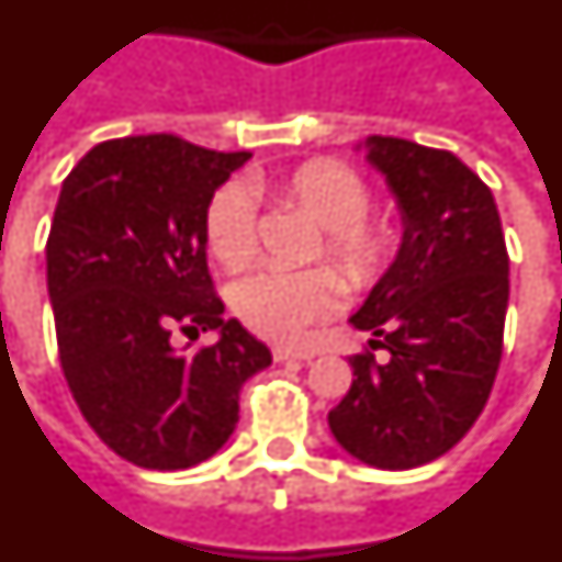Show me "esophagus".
Wrapping results in <instances>:
<instances>
[{
  "label": "esophagus",
  "mask_w": 562,
  "mask_h": 562,
  "mask_svg": "<svg viewBox=\"0 0 562 562\" xmlns=\"http://www.w3.org/2000/svg\"><path fill=\"white\" fill-rule=\"evenodd\" d=\"M273 360H277V362H291V360L308 362V360H314V353H311V351H303V348L277 346V348H273Z\"/></svg>",
  "instance_id": "34e87169"
}]
</instances>
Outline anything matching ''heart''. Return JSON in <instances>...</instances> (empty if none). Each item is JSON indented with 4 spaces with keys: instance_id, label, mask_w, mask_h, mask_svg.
<instances>
[{
    "instance_id": "1",
    "label": "heart",
    "mask_w": 562,
    "mask_h": 562,
    "mask_svg": "<svg viewBox=\"0 0 562 562\" xmlns=\"http://www.w3.org/2000/svg\"><path fill=\"white\" fill-rule=\"evenodd\" d=\"M282 196L328 231V251L353 282H369L383 271L394 251V231L369 223V188L342 165L305 162L282 182ZM209 245L228 271L257 257V200L251 188L231 182L209 209ZM342 282L331 268H259L231 291L237 317L266 339H296L314 319L337 305Z\"/></svg>"
}]
</instances>
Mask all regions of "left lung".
Masks as SVG:
<instances>
[{
    "instance_id": "1",
    "label": "left lung",
    "mask_w": 562,
    "mask_h": 562,
    "mask_svg": "<svg viewBox=\"0 0 562 562\" xmlns=\"http://www.w3.org/2000/svg\"><path fill=\"white\" fill-rule=\"evenodd\" d=\"M357 150L383 173L403 237L348 323L391 357L348 360L351 389L328 428L360 463L405 471L463 440L492 394L508 254L492 191L454 154L397 136H366Z\"/></svg>"
}]
</instances>
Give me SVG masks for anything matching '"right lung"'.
Instances as JSON below:
<instances>
[{
  "mask_svg": "<svg viewBox=\"0 0 562 562\" xmlns=\"http://www.w3.org/2000/svg\"><path fill=\"white\" fill-rule=\"evenodd\" d=\"M248 159L125 136L88 150L59 191L45 257L65 380L108 449L139 469L214 457L239 423L243 383L271 366L223 319L205 257L211 200ZM173 330H216L217 342L177 352Z\"/></svg>",
  "mask_w": 562,
  "mask_h": 562,
  "instance_id": "obj_1",
  "label": "right lung"
}]
</instances>
